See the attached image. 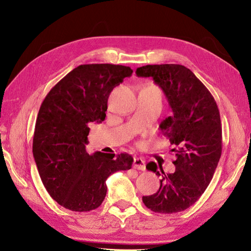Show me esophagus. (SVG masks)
<instances>
[{
	"label": "esophagus",
	"instance_id": "1",
	"mask_svg": "<svg viewBox=\"0 0 251 251\" xmlns=\"http://www.w3.org/2000/svg\"><path fill=\"white\" fill-rule=\"evenodd\" d=\"M134 168L138 170H146V162L141 157L134 158Z\"/></svg>",
	"mask_w": 251,
	"mask_h": 251
}]
</instances>
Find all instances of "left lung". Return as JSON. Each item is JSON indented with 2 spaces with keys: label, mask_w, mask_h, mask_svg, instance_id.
<instances>
[{
  "label": "left lung",
  "mask_w": 251,
  "mask_h": 251,
  "mask_svg": "<svg viewBox=\"0 0 251 251\" xmlns=\"http://www.w3.org/2000/svg\"><path fill=\"white\" fill-rule=\"evenodd\" d=\"M137 76L152 77L162 88L173 115L159 128L176 154L175 173L157 172L154 162L147 165L159 180V190L143 196L154 212L175 214L194 204L210 183L222 152L219 109L209 90L190 69L181 65H148L137 69Z\"/></svg>",
  "instance_id": "left-lung-1"
}]
</instances>
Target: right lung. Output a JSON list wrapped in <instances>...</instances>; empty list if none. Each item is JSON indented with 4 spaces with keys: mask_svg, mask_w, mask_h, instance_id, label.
<instances>
[{
    "mask_svg": "<svg viewBox=\"0 0 251 251\" xmlns=\"http://www.w3.org/2000/svg\"><path fill=\"white\" fill-rule=\"evenodd\" d=\"M131 74L125 66L81 65L60 79L41 104L32 148L34 161L47 192L69 210L98 208L109 176L131 168L129 154L89 155L86 151L90 124L104 121L111 92Z\"/></svg>",
    "mask_w": 251,
    "mask_h": 251,
    "instance_id": "1",
    "label": "right lung"
}]
</instances>
